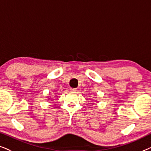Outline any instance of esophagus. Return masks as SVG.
Here are the masks:
<instances>
[{
    "mask_svg": "<svg viewBox=\"0 0 151 151\" xmlns=\"http://www.w3.org/2000/svg\"><path fill=\"white\" fill-rule=\"evenodd\" d=\"M70 90H71L72 92H77V88H70Z\"/></svg>",
    "mask_w": 151,
    "mask_h": 151,
    "instance_id": "esophagus-1",
    "label": "esophagus"
}]
</instances>
